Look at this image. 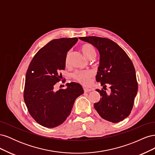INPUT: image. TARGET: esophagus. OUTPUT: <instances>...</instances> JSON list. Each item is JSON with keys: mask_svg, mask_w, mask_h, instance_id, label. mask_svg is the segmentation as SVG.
I'll use <instances>...</instances> for the list:
<instances>
[{"mask_svg": "<svg viewBox=\"0 0 155 155\" xmlns=\"http://www.w3.org/2000/svg\"><path fill=\"white\" fill-rule=\"evenodd\" d=\"M83 91L85 92H88L92 91V88H86V87H83Z\"/></svg>", "mask_w": 155, "mask_h": 155, "instance_id": "34e87169", "label": "esophagus"}]
</instances>
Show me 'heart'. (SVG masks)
<instances>
[{
	"label": "heart",
	"instance_id": "b5f03b06",
	"mask_svg": "<svg viewBox=\"0 0 155 155\" xmlns=\"http://www.w3.org/2000/svg\"><path fill=\"white\" fill-rule=\"evenodd\" d=\"M81 50L84 55L88 59L94 58L96 57V50L92 46V45H91V44H83L81 46ZM70 52L68 51L67 54L66 59H65V63H66V64H68ZM72 78L75 79L76 81L81 83L82 85H87L90 83L91 79L92 78V74L89 71H80V70H76V71H75L72 74Z\"/></svg>",
	"mask_w": 155,
	"mask_h": 155
}]
</instances>
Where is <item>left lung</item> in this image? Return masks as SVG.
I'll return each mask as SVG.
<instances>
[{
	"mask_svg": "<svg viewBox=\"0 0 155 155\" xmlns=\"http://www.w3.org/2000/svg\"><path fill=\"white\" fill-rule=\"evenodd\" d=\"M79 38L94 46L100 52L96 79L104 89H96L101 98L94 105L95 109L104 120L120 122L130 114L138 91L134 65L125 51L109 39L96 36ZM107 85L110 93L106 92Z\"/></svg>",
	"mask_w": 155,
	"mask_h": 155,
	"instance_id": "8db88e82",
	"label": "left lung"
}]
</instances>
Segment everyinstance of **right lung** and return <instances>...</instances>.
Returning <instances> with one entry per match:
<instances>
[{
  "label": "right lung",
  "mask_w": 155,
  "mask_h": 155,
  "mask_svg": "<svg viewBox=\"0 0 155 155\" xmlns=\"http://www.w3.org/2000/svg\"><path fill=\"white\" fill-rule=\"evenodd\" d=\"M77 37L54 39L41 48L27 70L24 100L30 114L37 123L54 128L67 120L76 98L83 94L81 85L67 83L66 89L55 91L63 78L67 51L77 43Z\"/></svg>",
  "instance_id": "obj_1"
}]
</instances>
